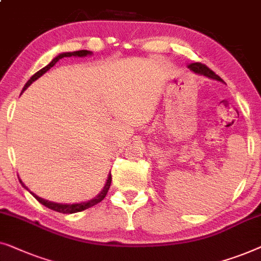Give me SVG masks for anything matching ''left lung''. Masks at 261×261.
I'll list each match as a JSON object with an SVG mask.
<instances>
[{"label":"left lung","mask_w":261,"mask_h":261,"mask_svg":"<svg viewBox=\"0 0 261 261\" xmlns=\"http://www.w3.org/2000/svg\"><path fill=\"white\" fill-rule=\"evenodd\" d=\"M188 68L192 69L194 73H197V74L208 76V78H211V79L219 80V82H221V80H222L219 75H216L215 73L212 71V69H209L207 66L201 64V62H194V64H189Z\"/></svg>","instance_id":"1"}]
</instances>
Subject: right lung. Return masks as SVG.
Here are the masks:
<instances>
[{
    "mask_svg": "<svg viewBox=\"0 0 261 261\" xmlns=\"http://www.w3.org/2000/svg\"><path fill=\"white\" fill-rule=\"evenodd\" d=\"M91 54H92V52H90V50H85V49H83V50H75V52H66V53H61V54H59V56H57L56 58H54L53 60L50 61L48 65L45 66V67L41 68V69H40V71L36 72L35 74L33 75L32 78L28 80L27 84H25L24 87H23V90H22V92H23V91H24L25 89H27L28 86H31V84H32L33 82H35V80H36V79H39L40 76H41L42 74H45V73H46L47 71H48V69L52 68L53 66L56 65L59 60H60V59H62V58H66V57H80V58H83V57H86V56H91ZM111 179H112V177H111V174H110V175H109V177H108V181H106L105 186H104V188H102L101 192L99 193L98 195L94 197V199L90 200V201H86V202H82V203H73V204H67V203H66V204H65V203H56V202H52V201H48V200L41 199V197H39L38 195H35L34 193L31 192V190H29V189L27 188V187H25V186L23 185V182H22L21 179H20V183H21L22 187H23L24 189H27L28 192L31 193L32 195L34 196L35 199L38 200L40 203L45 205V207L49 208V209H52V211H56V212H59V213H62V214H73V213L83 212V211H85V209H87V208L93 207L94 204H97V203L100 202V201L104 200V197L106 196V194H108V190H109V188H110V186H111Z\"/></svg>",
    "mask_w": 261,
    "mask_h": 261,
    "instance_id": "obj_1",
    "label": "right lung"
}]
</instances>
